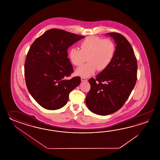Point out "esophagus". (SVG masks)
Here are the masks:
<instances>
[{
    "label": "esophagus",
    "mask_w": 160,
    "mask_h": 160,
    "mask_svg": "<svg viewBox=\"0 0 160 160\" xmlns=\"http://www.w3.org/2000/svg\"><path fill=\"white\" fill-rule=\"evenodd\" d=\"M81 81L82 82H85L88 81V79L84 78V77H81Z\"/></svg>",
    "instance_id": "obj_1"
}]
</instances>
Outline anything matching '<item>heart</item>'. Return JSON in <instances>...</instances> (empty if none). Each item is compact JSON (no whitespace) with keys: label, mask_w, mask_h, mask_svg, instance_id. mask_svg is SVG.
I'll return each mask as SVG.
<instances>
[{"label":"heart","mask_w":160,"mask_h":160,"mask_svg":"<svg viewBox=\"0 0 160 160\" xmlns=\"http://www.w3.org/2000/svg\"><path fill=\"white\" fill-rule=\"evenodd\" d=\"M79 49L72 48L68 51V58L72 64L79 66L86 61L88 63L76 71V74L88 77L97 70L101 72L109 66L116 52V45L110 39L96 36H88L82 41Z\"/></svg>","instance_id":"1"}]
</instances>
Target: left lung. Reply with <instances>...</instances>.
<instances>
[{
	"instance_id": "obj_1",
	"label": "left lung",
	"mask_w": 160,
	"mask_h": 160,
	"mask_svg": "<svg viewBox=\"0 0 160 160\" xmlns=\"http://www.w3.org/2000/svg\"><path fill=\"white\" fill-rule=\"evenodd\" d=\"M113 38L116 52L109 66L88 80L90 90L86 98L88 109L96 114L106 116L121 109L136 85L137 62L133 48L126 38L117 32Z\"/></svg>"
}]
</instances>
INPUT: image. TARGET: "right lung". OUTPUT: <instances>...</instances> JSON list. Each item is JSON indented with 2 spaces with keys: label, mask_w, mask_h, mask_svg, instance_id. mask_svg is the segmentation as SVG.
<instances>
[{
  "label": "right lung",
  "mask_w": 160,
  "mask_h": 160,
  "mask_svg": "<svg viewBox=\"0 0 160 160\" xmlns=\"http://www.w3.org/2000/svg\"><path fill=\"white\" fill-rule=\"evenodd\" d=\"M85 37L57 28L46 31L31 44L24 63L27 89L39 105L56 110L66 104L81 78L66 79L73 72L68 58L70 46Z\"/></svg>",
  "instance_id": "obj_1"
}]
</instances>
